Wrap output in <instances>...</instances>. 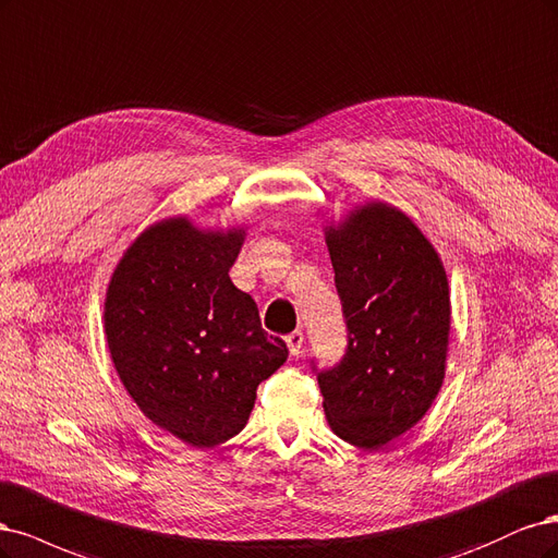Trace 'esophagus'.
<instances>
[{
    "instance_id": "obj_1",
    "label": "esophagus",
    "mask_w": 558,
    "mask_h": 558,
    "mask_svg": "<svg viewBox=\"0 0 558 558\" xmlns=\"http://www.w3.org/2000/svg\"><path fill=\"white\" fill-rule=\"evenodd\" d=\"M284 340H287V348H290V352L294 356H299L301 350H303V333L301 331H292Z\"/></svg>"
}]
</instances>
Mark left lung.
Returning <instances> with one entry per match:
<instances>
[{
	"mask_svg": "<svg viewBox=\"0 0 558 558\" xmlns=\"http://www.w3.org/2000/svg\"><path fill=\"white\" fill-rule=\"evenodd\" d=\"M348 350L317 373L338 438L380 449L415 426L445 380L449 284L436 247L405 213L383 202L327 227Z\"/></svg>",
	"mask_w": 558,
	"mask_h": 558,
	"instance_id": "1",
	"label": "left lung"
}]
</instances>
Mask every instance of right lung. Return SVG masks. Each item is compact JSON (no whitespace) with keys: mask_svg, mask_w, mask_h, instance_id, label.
<instances>
[{"mask_svg":"<svg viewBox=\"0 0 558 558\" xmlns=\"http://www.w3.org/2000/svg\"><path fill=\"white\" fill-rule=\"evenodd\" d=\"M243 241L239 227L155 222L106 290V343L124 389L153 424L192 447L236 436L259 383L287 359L282 340L266 338L255 299L229 278Z\"/></svg>","mask_w":558,"mask_h":558,"instance_id":"obj_1","label":"right lung"}]
</instances>
